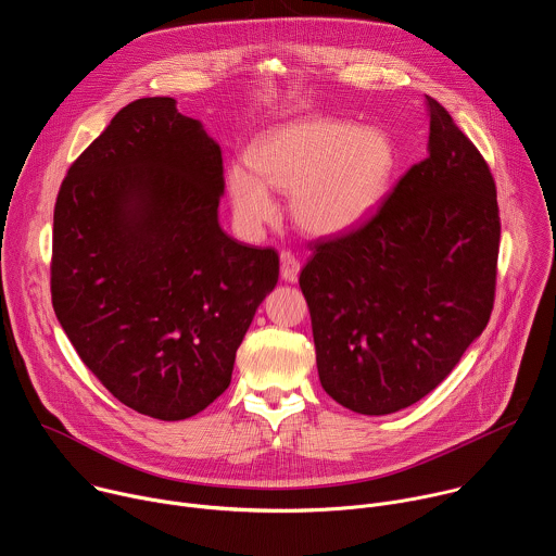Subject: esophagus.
<instances>
[{"instance_id":"esophagus-1","label":"esophagus","mask_w":556,"mask_h":556,"mask_svg":"<svg viewBox=\"0 0 556 556\" xmlns=\"http://www.w3.org/2000/svg\"><path fill=\"white\" fill-rule=\"evenodd\" d=\"M299 270H301L299 260L290 251H283L281 253V279L292 283V281L299 279Z\"/></svg>"}]
</instances>
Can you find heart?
I'll return each mask as SVG.
<instances>
[{"label":"heart","mask_w":556,"mask_h":556,"mask_svg":"<svg viewBox=\"0 0 556 556\" xmlns=\"http://www.w3.org/2000/svg\"><path fill=\"white\" fill-rule=\"evenodd\" d=\"M249 165L233 163L227 190L238 225L257 233L277 214L270 192L290 194V214L316 238L344 236L382 205L395 172L391 139L349 119L307 115L262 132Z\"/></svg>","instance_id":"heart-1"}]
</instances>
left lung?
Masks as SVG:
<instances>
[{"label": "left lung", "mask_w": 556, "mask_h": 556, "mask_svg": "<svg viewBox=\"0 0 556 556\" xmlns=\"http://www.w3.org/2000/svg\"><path fill=\"white\" fill-rule=\"evenodd\" d=\"M426 109L428 156L371 220L316 242L299 277L320 387L357 415H391L432 393L493 309V176L434 98Z\"/></svg>", "instance_id": "1"}]
</instances>
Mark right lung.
Returning <instances> with one entry per match:
<instances>
[{
  "label": "right lung",
  "mask_w": 556,
  "mask_h": 556,
  "mask_svg": "<svg viewBox=\"0 0 556 556\" xmlns=\"http://www.w3.org/2000/svg\"><path fill=\"white\" fill-rule=\"evenodd\" d=\"M223 152L174 98L124 106L54 207L52 305L89 371L139 415L180 421L231 384L279 255L218 223Z\"/></svg>",
  "instance_id": "obj_1"
}]
</instances>
